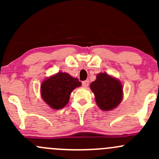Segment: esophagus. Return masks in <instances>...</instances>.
Instances as JSON below:
<instances>
[{
    "mask_svg": "<svg viewBox=\"0 0 159 159\" xmlns=\"http://www.w3.org/2000/svg\"><path fill=\"white\" fill-rule=\"evenodd\" d=\"M89 80H85V81H83V83H82V85H83V87H84V88H86L87 86H89Z\"/></svg>",
    "mask_w": 159,
    "mask_h": 159,
    "instance_id": "34e87169",
    "label": "esophagus"
}]
</instances>
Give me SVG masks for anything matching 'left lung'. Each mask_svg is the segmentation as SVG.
Listing matches in <instances>:
<instances>
[{"instance_id":"obj_1","label":"left lung","mask_w":159,"mask_h":159,"mask_svg":"<svg viewBox=\"0 0 159 159\" xmlns=\"http://www.w3.org/2000/svg\"><path fill=\"white\" fill-rule=\"evenodd\" d=\"M97 105L102 111L113 110L123 98V86L119 80L107 73H100L90 84Z\"/></svg>"}]
</instances>
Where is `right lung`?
<instances>
[{"mask_svg":"<svg viewBox=\"0 0 159 159\" xmlns=\"http://www.w3.org/2000/svg\"><path fill=\"white\" fill-rule=\"evenodd\" d=\"M81 82L66 73L58 72L44 80L41 85L42 99L55 110L65 107L74 89L81 86Z\"/></svg>","mask_w":159,"mask_h":159,"instance_id":"right-lung-1","label":"right lung"}]
</instances>
